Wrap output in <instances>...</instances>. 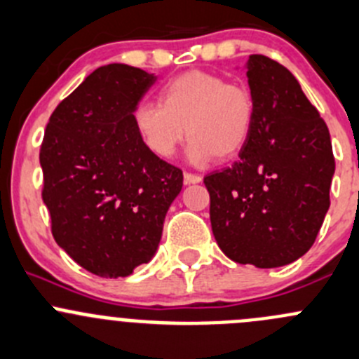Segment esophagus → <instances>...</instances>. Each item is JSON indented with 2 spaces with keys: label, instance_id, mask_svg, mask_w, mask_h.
<instances>
[{
  "label": "esophagus",
  "instance_id": "esophagus-1",
  "mask_svg": "<svg viewBox=\"0 0 359 359\" xmlns=\"http://www.w3.org/2000/svg\"><path fill=\"white\" fill-rule=\"evenodd\" d=\"M183 178H184V183H201L202 181V178L198 175H194V172H184L183 175Z\"/></svg>",
  "mask_w": 359,
  "mask_h": 359
}]
</instances>
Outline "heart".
<instances>
[{"mask_svg":"<svg viewBox=\"0 0 359 359\" xmlns=\"http://www.w3.org/2000/svg\"><path fill=\"white\" fill-rule=\"evenodd\" d=\"M253 116V95L246 87L205 71H188L162 87L161 104H137L134 126L161 158L172 157L187 134L188 158L202 165L215 157H236L248 143Z\"/></svg>","mask_w":359,"mask_h":359,"instance_id":"b5f03b06","label":"heart"}]
</instances>
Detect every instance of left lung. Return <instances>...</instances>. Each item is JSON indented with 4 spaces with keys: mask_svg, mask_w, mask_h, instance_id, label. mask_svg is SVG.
<instances>
[{
    "mask_svg": "<svg viewBox=\"0 0 359 359\" xmlns=\"http://www.w3.org/2000/svg\"><path fill=\"white\" fill-rule=\"evenodd\" d=\"M255 116L232 168L204 178L212 233L237 264L258 269L299 260L330 208L335 172L328 127L283 64L250 55Z\"/></svg>",
    "mask_w": 359,
    "mask_h": 359,
    "instance_id": "1",
    "label": "left lung"
}]
</instances>
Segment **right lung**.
<instances>
[{"label": "right lung", "mask_w": 359, "mask_h": 359, "mask_svg": "<svg viewBox=\"0 0 359 359\" xmlns=\"http://www.w3.org/2000/svg\"><path fill=\"white\" fill-rule=\"evenodd\" d=\"M157 78L108 64L50 115L40 150L55 243L85 271L126 278L157 251L183 172L148 150L134 111Z\"/></svg>", "instance_id": "1"}]
</instances>
